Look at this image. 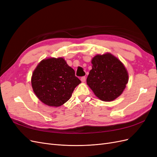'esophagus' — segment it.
I'll use <instances>...</instances> for the list:
<instances>
[{"instance_id": "1", "label": "esophagus", "mask_w": 157, "mask_h": 157, "mask_svg": "<svg viewBox=\"0 0 157 157\" xmlns=\"http://www.w3.org/2000/svg\"><path fill=\"white\" fill-rule=\"evenodd\" d=\"M80 80H81L82 82H84L85 80H86V77H82L80 78Z\"/></svg>"}]
</instances>
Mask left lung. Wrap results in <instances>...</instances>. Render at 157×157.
Segmentation results:
<instances>
[{"instance_id": "1", "label": "left lung", "mask_w": 157, "mask_h": 157, "mask_svg": "<svg viewBox=\"0 0 157 157\" xmlns=\"http://www.w3.org/2000/svg\"><path fill=\"white\" fill-rule=\"evenodd\" d=\"M92 64V69L86 80L88 86L100 100H115L122 94L128 82L125 66L111 53L95 56Z\"/></svg>"}]
</instances>
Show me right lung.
I'll use <instances>...</instances> for the list:
<instances>
[{"label":"right lung","mask_w":157,"mask_h":157,"mask_svg":"<svg viewBox=\"0 0 157 157\" xmlns=\"http://www.w3.org/2000/svg\"><path fill=\"white\" fill-rule=\"evenodd\" d=\"M81 82L63 58H49L38 64L31 77L36 96L45 105L59 107L67 102Z\"/></svg>","instance_id":"add662e5"}]
</instances>
